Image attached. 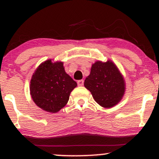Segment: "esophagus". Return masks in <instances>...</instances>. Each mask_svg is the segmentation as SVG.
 I'll return each instance as SVG.
<instances>
[{"mask_svg":"<svg viewBox=\"0 0 159 159\" xmlns=\"http://www.w3.org/2000/svg\"><path fill=\"white\" fill-rule=\"evenodd\" d=\"M77 84H78V86H82L84 84V80H78V81H77Z\"/></svg>","mask_w":159,"mask_h":159,"instance_id":"obj_1","label":"esophagus"}]
</instances>
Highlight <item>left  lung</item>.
<instances>
[{
    "mask_svg": "<svg viewBox=\"0 0 159 159\" xmlns=\"http://www.w3.org/2000/svg\"><path fill=\"white\" fill-rule=\"evenodd\" d=\"M84 85L90 91L95 101L104 108L116 105L125 91L123 77L116 65L110 61L93 64Z\"/></svg>",
    "mask_w": 159,
    "mask_h": 159,
    "instance_id": "8db88e82",
    "label": "left lung"
}]
</instances>
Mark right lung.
<instances>
[{"label":"right lung","instance_id":"obj_1","mask_svg":"<svg viewBox=\"0 0 159 159\" xmlns=\"http://www.w3.org/2000/svg\"><path fill=\"white\" fill-rule=\"evenodd\" d=\"M77 82L67 75L62 62L45 61L38 67L30 81V94L35 104L48 112L64 108Z\"/></svg>","mask_w":159,"mask_h":159}]
</instances>
